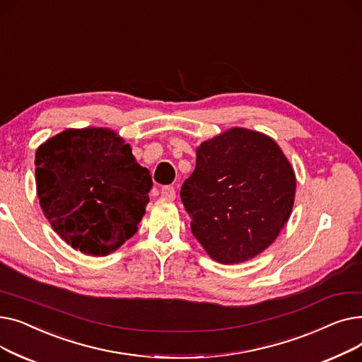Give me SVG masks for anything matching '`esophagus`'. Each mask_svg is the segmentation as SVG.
<instances>
[{
    "label": "esophagus",
    "instance_id": "1",
    "mask_svg": "<svg viewBox=\"0 0 362 362\" xmlns=\"http://www.w3.org/2000/svg\"><path fill=\"white\" fill-rule=\"evenodd\" d=\"M161 197H163L164 199L173 201V199L176 198V191H175V187H173V186H164V187L161 189Z\"/></svg>",
    "mask_w": 362,
    "mask_h": 362
}]
</instances>
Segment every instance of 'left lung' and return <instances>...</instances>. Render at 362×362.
I'll return each mask as SVG.
<instances>
[{
	"mask_svg": "<svg viewBox=\"0 0 362 362\" xmlns=\"http://www.w3.org/2000/svg\"><path fill=\"white\" fill-rule=\"evenodd\" d=\"M296 179L280 146L264 133L233 127L197 148L180 198L191 230L220 264L261 254L288 223Z\"/></svg>",
	"mask_w": 362,
	"mask_h": 362,
	"instance_id": "obj_1",
	"label": "left lung"
}]
</instances>
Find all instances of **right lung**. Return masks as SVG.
Instances as JSON below:
<instances>
[{"instance_id":"add662e5","label":"right lung","mask_w":362,"mask_h":362,"mask_svg":"<svg viewBox=\"0 0 362 362\" xmlns=\"http://www.w3.org/2000/svg\"><path fill=\"white\" fill-rule=\"evenodd\" d=\"M35 165L44 216L73 250L105 257L136 233L152 180L114 130L67 129L36 149Z\"/></svg>"}]
</instances>
